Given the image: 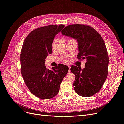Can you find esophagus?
Listing matches in <instances>:
<instances>
[{"label":"esophagus","mask_w":124,"mask_h":124,"mask_svg":"<svg viewBox=\"0 0 124 124\" xmlns=\"http://www.w3.org/2000/svg\"><path fill=\"white\" fill-rule=\"evenodd\" d=\"M68 67H69V72H70V66H68Z\"/></svg>","instance_id":"esophagus-1"}]
</instances>
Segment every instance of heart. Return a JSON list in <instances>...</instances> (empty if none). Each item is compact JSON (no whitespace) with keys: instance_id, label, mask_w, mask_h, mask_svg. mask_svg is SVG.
I'll use <instances>...</instances> for the list:
<instances>
[{"instance_id":"b5f03b06","label":"heart","mask_w":124,"mask_h":124,"mask_svg":"<svg viewBox=\"0 0 124 124\" xmlns=\"http://www.w3.org/2000/svg\"><path fill=\"white\" fill-rule=\"evenodd\" d=\"M73 40V39H70V40ZM69 61H68V59H66V60H65V62H68Z\"/></svg>"}]
</instances>
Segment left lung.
<instances>
[{
    "instance_id": "obj_1",
    "label": "left lung",
    "mask_w": 124,
    "mask_h": 124,
    "mask_svg": "<svg viewBox=\"0 0 124 124\" xmlns=\"http://www.w3.org/2000/svg\"><path fill=\"white\" fill-rule=\"evenodd\" d=\"M62 33L77 41L78 58L86 61L83 69L71 67V72L76 76L74 91L82 97L94 95L102 87L108 76V56L102 38L95 29L80 24L67 26Z\"/></svg>"
}]
</instances>
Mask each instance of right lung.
<instances>
[{"label": "right lung", "instance_id": "obj_1", "mask_svg": "<svg viewBox=\"0 0 124 124\" xmlns=\"http://www.w3.org/2000/svg\"><path fill=\"white\" fill-rule=\"evenodd\" d=\"M64 25H49L36 29L27 36L20 56L21 73L32 94L42 99L53 98L59 91L60 84L68 71V66L60 65L47 69L46 58L52 52L55 36Z\"/></svg>", "mask_w": 124, "mask_h": 124}]
</instances>
